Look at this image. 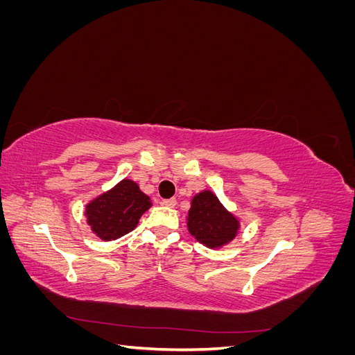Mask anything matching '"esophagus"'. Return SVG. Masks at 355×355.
I'll return each mask as SVG.
<instances>
[{
	"label": "esophagus",
	"instance_id": "34e87169",
	"mask_svg": "<svg viewBox=\"0 0 355 355\" xmlns=\"http://www.w3.org/2000/svg\"><path fill=\"white\" fill-rule=\"evenodd\" d=\"M163 206L166 207H175L176 206V198H168V200H163Z\"/></svg>",
	"mask_w": 355,
	"mask_h": 355
}]
</instances>
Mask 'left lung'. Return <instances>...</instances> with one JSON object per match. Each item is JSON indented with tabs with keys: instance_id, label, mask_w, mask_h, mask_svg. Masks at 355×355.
Instances as JSON below:
<instances>
[{
	"instance_id": "left-lung-1",
	"label": "left lung",
	"mask_w": 355,
	"mask_h": 355,
	"mask_svg": "<svg viewBox=\"0 0 355 355\" xmlns=\"http://www.w3.org/2000/svg\"><path fill=\"white\" fill-rule=\"evenodd\" d=\"M187 228L198 243L218 250L237 237L241 220L223 206L213 191L202 189L191 198Z\"/></svg>"
}]
</instances>
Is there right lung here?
I'll list each match as a JSON object with an SVG mask.
<instances>
[{
	"label": "right lung",
	"instance_id": "obj_1",
	"mask_svg": "<svg viewBox=\"0 0 355 355\" xmlns=\"http://www.w3.org/2000/svg\"><path fill=\"white\" fill-rule=\"evenodd\" d=\"M151 206L153 200L135 180L125 178L85 204L84 216L96 237L112 241L132 232Z\"/></svg>",
	"mask_w": 355,
	"mask_h": 355
}]
</instances>
